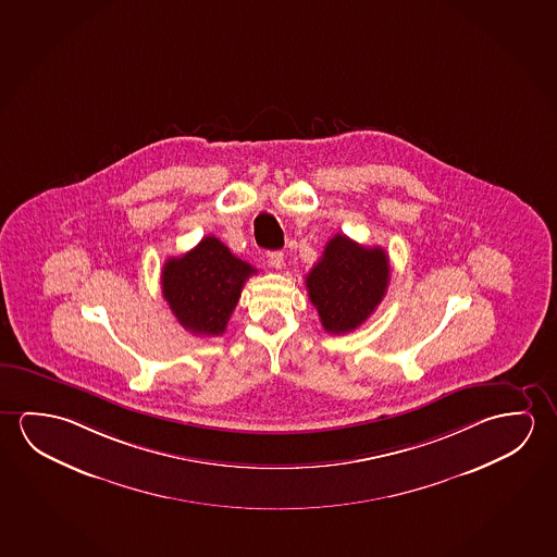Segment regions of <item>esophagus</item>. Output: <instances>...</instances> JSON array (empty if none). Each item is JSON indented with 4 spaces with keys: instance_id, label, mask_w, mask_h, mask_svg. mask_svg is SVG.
Returning <instances> with one entry per match:
<instances>
[{
    "instance_id": "1",
    "label": "esophagus",
    "mask_w": 557,
    "mask_h": 557,
    "mask_svg": "<svg viewBox=\"0 0 557 557\" xmlns=\"http://www.w3.org/2000/svg\"><path fill=\"white\" fill-rule=\"evenodd\" d=\"M267 263L273 269H283L284 267V253L283 251H269L267 253Z\"/></svg>"
}]
</instances>
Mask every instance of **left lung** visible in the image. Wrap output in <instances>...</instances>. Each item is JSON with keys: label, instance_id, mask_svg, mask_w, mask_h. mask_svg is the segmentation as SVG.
<instances>
[{"label": "left lung", "instance_id": "8db88e82", "mask_svg": "<svg viewBox=\"0 0 557 557\" xmlns=\"http://www.w3.org/2000/svg\"><path fill=\"white\" fill-rule=\"evenodd\" d=\"M388 257L336 234L306 276L309 300L331 335L360 327L380 306L388 284Z\"/></svg>", "mask_w": 557, "mask_h": 557}]
</instances>
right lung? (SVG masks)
I'll return each instance as SVG.
<instances>
[{"mask_svg": "<svg viewBox=\"0 0 557 557\" xmlns=\"http://www.w3.org/2000/svg\"><path fill=\"white\" fill-rule=\"evenodd\" d=\"M257 271L230 253L214 236H205L191 251L170 257L162 269V296L182 327L199 336L226 331L244 284Z\"/></svg>", "mask_w": 557, "mask_h": 557, "instance_id": "obj_1", "label": "right lung"}]
</instances>
